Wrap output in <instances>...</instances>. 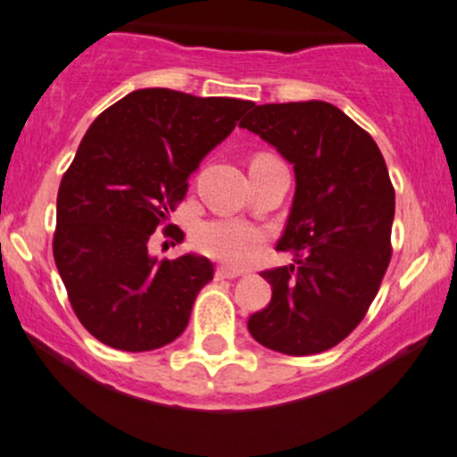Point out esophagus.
<instances>
[{"instance_id": "esophagus-1", "label": "esophagus", "mask_w": 457, "mask_h": 457, "mask_svg": "<svg viewBox=\"0 0 457 457\" xmlns=\"http://www.w3.org/2000/svg\"><path fill=\"white\" fill-rule=\"evenodd\" d=\"M219 280H234V278L243 276V271H237V269H228V267H216V273H214Z\"/></svg>"}]
</instances>
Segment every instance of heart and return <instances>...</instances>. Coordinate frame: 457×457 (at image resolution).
I'll return each instance as SVG.
<instances>
[{"mask_svg": "<svg viewBox=\"0 0 457 457\" xmlns=\"http://www.w3.org/2000/svg\"><path fill=\"white\" fill-rule=\"evenodd\" d=\"M195 247L205 256L229 267H245L253 262L265 245V232L243 220H205L192 234Z\"/></svg>", "mask_w": 457, "mask_h": 457, "instance_id": "b5f03b06", "label": "heart"}]
</instances>
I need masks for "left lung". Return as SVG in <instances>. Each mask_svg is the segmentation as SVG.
Instances as JSON below:
<instances>
[{
    "mask_svg": "<svg viewBox=\"0 0 457 457\" xmlns=\"http://www.w3.org/2000/svg\"><path fill=\"white\" fill-rule=\"evenodd\" d=\"M238 127L271 144L295 172L278 247L293 265L262 271L271 302L252 337L291 357L324 353L368 313L390 265L394 188L377 142L324 100L253 104Z\"/></svg>",
    "mask_w": 457,
    "mask_h": 457,
    "instance_id": "1",
    "label": "left lung"
}]
</instances>
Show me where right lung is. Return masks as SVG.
Segmentation results:
<instances>
[{
    "label": "right lung",
    "mask_w": 457,
    "mask_h": 457,
    "mask_svg": "<svg viewBox=\"0 0 457 457\" xmlns=\"http://www.w3.org/2000/svg\"><path fill=\"white\" fill-rule=\"evenodd\" d=\"M249 107V100L148 87L124 96L87 129L61 179L52 247L71 309L98 342L144 353L186 330L212 262L199 253L157 261L148 243L201 160ZM164 234L184 237L177 225Z\"/></svg>",
    "instance_id": "1"
}]
</instances>
